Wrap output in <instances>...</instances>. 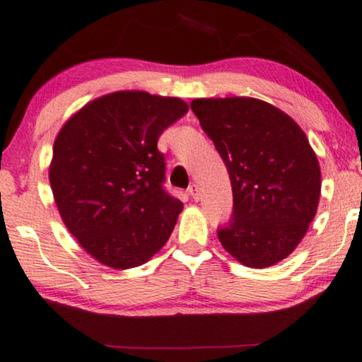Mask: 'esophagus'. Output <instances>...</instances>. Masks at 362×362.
Masks as SVG:
<instances>
[{
	"mask_svg": "<svg viewBox=\"0 0 362 362\" xmlns=\"http://www.w3.org/2000/svg\"><path fill=\"white\" fill-rule=\"evenodd\" d=\"M188 193H190L192 198H193V200H195V202L200 200V188H198L197 183H192V185L188 187Z\"/></svg>",
	"mask_w": 362,
	"mask_h": 362,
	"instance_id": "34e87169",
	"label": "esophagus"
}]
</instances>
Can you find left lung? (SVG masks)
Returning <instances> with one entry per match:
<instances>
[{
	"instance_id": "1",
	"label": "left lung",
	"mask_w": 362,
	"mask_h": 362,
	"mask_svg": "<svg viewBox=\"0 0 362 362\" xmlns=\"http://www.w3.org/2000/svg\"><path fill=\"white\" fill-rule=\"evenodd\" d=\"M190 108L230 174L233 218L218 230L243 266L271 267L290 256L317 215L322 170L302 128L267 101L197 98Z\"/></svg>"
}]
</instances>
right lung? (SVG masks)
Here are the masks:
<instances>
[{
    "instance_id": "add662e5",
    "label": "right lung",
    "mask_w": 362,
    "mask_h": 362,
    "mask_svg": "<svg viewBox=\"0 0 362 362\" xmlns=\"http://www.w3.org/2000/svg\"><path fill=\"white\" fill-rule=\"evenodd\" d=\"M188 111L175 96L139 90L91 100L54 142L49 180L64 225L91 257L111 269L146 264L183 210L162 188L157 141Z\"/></svg>"
}]
</instances>
